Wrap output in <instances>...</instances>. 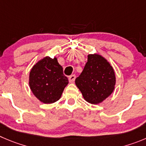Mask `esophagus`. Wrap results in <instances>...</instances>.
I'll return each mask as SVG.
<instances>
[{"mask_svg": "<svg viewBox=\"0 0 146 146\" xmlns=\"http://www.w3.org/2000/svg\"><path fill=\"white\" fill-rule=\"evenodd\" d=\"M75 79H76V76H75V75H71L70 76H69L68 80H69V82L70 83L74 82Z\"/></svg>", "mask_w": 146, "mask_h": 146, "instance_id": "1", "label": "esophagus"}]
</instances>
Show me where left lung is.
<instances>
[{
    "label": "left lung",
    "mask_w": 146,
    "mask_h": 146,
    "mask_svg": "<svg viewBox=\"0 0 146 146\" xmlns=\"http://www.w3.org/2000/svg\"><path fill=\"white\" fill-rule=\"evenodd\" d=\"M75 82L86 102L97 104L112 93L116 78L112 66L105 58L100 54H91Z\"/></svg>",
    "instance_id": "1"
}]
</instances>
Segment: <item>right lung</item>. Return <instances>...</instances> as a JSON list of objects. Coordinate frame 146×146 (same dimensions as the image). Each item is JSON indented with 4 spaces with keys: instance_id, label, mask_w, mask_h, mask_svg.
I'll return each mask as SVG.
<instances>
[{
    "instance_id": "1",
    "label": "right lung",
    "mask_w": 146,
    "mask_h": 146,
    "mask_svg": "<svg viewBox=\"0 0 146 146\" xmlns=\"http://www.w3.org/2000/svg\"><path fill=\"white\" fill-rule=\"evenodd\" d=\"M29 84L33 94L40 102L52 104L61 97L68 79L64 76L57 58L47 56L32 67Z\"/></svg>"
}]
</instances>
